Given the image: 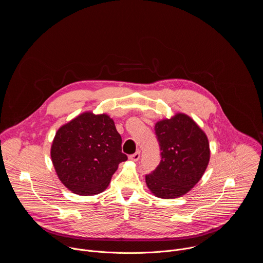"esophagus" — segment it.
Segmentation results:
<instances>
[{"instance_id":"34e87169","label":"esophagus","mask_w":263,"mask_h":263,"mask_svg":"<svg viewBox=\"0 0 263 263\" xmlns=\"http://www.w3.org/2000/svg\"><path fill=\"white\" fill-rule=\"evenodd\" d=\"M139 158H140V152H139V151H137L135 154L129 156V159L132 160V161H134V162H137V161L139 160Z\"/></svg>"}]
</instances>
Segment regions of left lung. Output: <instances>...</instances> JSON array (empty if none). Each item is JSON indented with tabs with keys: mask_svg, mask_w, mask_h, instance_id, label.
Returning <instances> with one entry per match:
<instances>
[{
	"mask_svg": "<svg viewBox=\"0 0 263 263\" xmlns=\"http://www.w3.org/2000/svg\"><path fill=\"white\" fill-rule=\"evenodd\" d=\"M155 133L161 161L154 172L145 176L147 189L161 199L182 197L201 180L208 166L207 135L191 117L181 112L157 122Z\"/></svg>",
	"mask_w": 263,
	"mask_h": 263,
	"instance_id": "1",
	"label": "left lung"
}]
</instances>
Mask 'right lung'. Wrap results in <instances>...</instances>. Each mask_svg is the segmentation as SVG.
<instances>
[{
    "instance_id": "add662e5",
    "label": "right lung",
    "mask_w": 263,
    "mask_h": 263,
    "mask_svg": "<svg viewBox=\"0 0 263 263\" xmlns=\"http://www.w3.org/2000/svg\"><path fill=\"white\" fill-rule=\"evenodd\" d=\"M51 159L61 183L79 196L103 193L119 164L126 161L122 137L108 115L85 111L56 132Z\"/></svg>"
}]
</instances>
